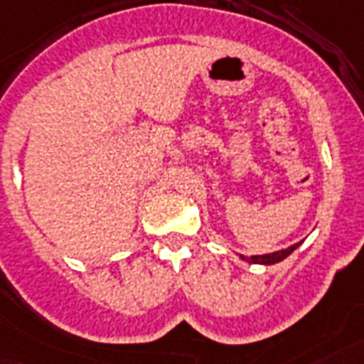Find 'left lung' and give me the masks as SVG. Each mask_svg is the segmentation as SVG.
<instances>
[{
	"label": "left lung",
	"mask_w": 364,
	"mask_h": 364,
	"mask_svg": "<svg viewBox=\"0 0 364 364\" xmlns=\"http://www.w3.org/2000/svg\"><path fill=\"white\" fill-rule=\"evenodd\" d=\"M303 243V241H299V243L291 245V247H288V249H282V250H277V252H269V254H259V256H239L241 259H245V262H249V264H259V265H273V264H279V262H282V259H286L289 256V254L294 252L299 245Z\"/></svg>",
	"instance_id": "obj_1"
}]
</instances>
